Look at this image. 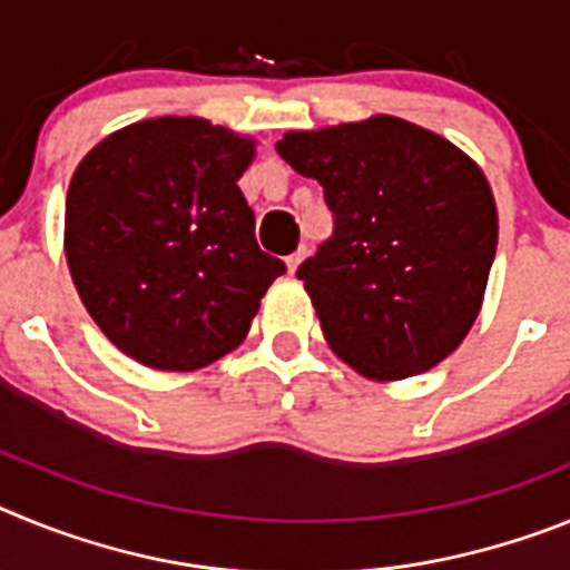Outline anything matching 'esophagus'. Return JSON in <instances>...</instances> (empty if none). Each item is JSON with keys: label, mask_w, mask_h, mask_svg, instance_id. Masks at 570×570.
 <instances>
[{"label": "esophagus", "mask_w": 570, "mask_h": 570, "mask_svg": "<svg viewBox=\"0 0 570 570\" xmlns=\"http://www.w3.org/2000/svg\"><path fill=\"white\" fill-rule=\"evenodd\" d=\"M305 256H308V248H305V245H299V248H296L294 254H291L288 259H285V265H288V274H296V268H299Z\"/></svg>", "instance_id": "34e87169"}]
</instances>
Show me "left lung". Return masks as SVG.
Returning <instances> with one entry per match:
<instances>
[{"instance_id": "1", "label": "left lung", "mask_w": 570, "mask_h": 570, "mask_svg": "<svg viewBox=\"0 0 570 570\" xmlns=\"http://www.w3.org/2000/svg\"><path fill=\"white\" fill-rule=\"evenodd\" d=\"M276 150L334 214V234L296 271L331 347L374 380L445 360L480 314L497 254L482 170L396 116L294 130Z\"/></svg>"}]
</instances>
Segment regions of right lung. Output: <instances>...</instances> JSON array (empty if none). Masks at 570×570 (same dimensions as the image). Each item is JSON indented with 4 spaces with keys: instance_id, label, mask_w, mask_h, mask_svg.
<instances>
[{
    "instance_id": "right-lung-1",
    "label": "right lung",
    "mask_w": 570,
    "mask_h": 570,
    "mask_svg": "<svg viewBox=\"0 0 570 570\" xmlns=\"http://www.w3.org/2000/svg\"><path fill=\"white\" fill-rule=\"evenodd\" d=\"M250 139L194 116L145 119L70 179L65 254L85 308L130 360L194 371L234 351L285 262L256 245L239 176Z\"/></svg>"
}]
</instances>
